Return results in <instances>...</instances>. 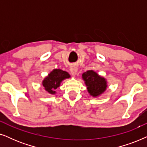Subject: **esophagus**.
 I'll use <instances>...</instances> for the list:
<instances>
[{"instance_id":"34e87169","label":"esophagus","mask_w":147,"mask_h":147,"mask_svg":"<svg viewBox=\"0 0 147 147\" xmlns=\"http://www.w3.org/2000/svg\"><path fill=\"white\" fill-rule=\"evenodd\" d=\"M77 71H78L77 66L76 65L71 66V67H70V72H71L72 76H75L76 74H77Z\"/></svg>"}]
</instances>
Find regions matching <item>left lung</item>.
<instances>
[{
	"label": "left lung",
	"mask_w": 147,
	"mask_h": 147,
	"mask_svg": "<svg viewBox=\"0 0 147 147\" xmlns=\"http://www.w3.org/2000/svg\"><path fill=\"white\" fill-rule=\"evenodd\" d=\"M82 79L87 86L88 93L93 97H98L104 93L107 88V81L104 77L94 71L88 70L82 74Z\"/></svg>",
	"instance_id": "1"
}]
</instances>
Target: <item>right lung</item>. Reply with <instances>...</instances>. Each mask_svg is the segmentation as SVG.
I'll list each match as a JSON object with an SVG mask.
<instances>
[{
    "label": "right lung",
    "mask_w": 147,
    "mask_h": 147,
    "mask_svg": "<svg viewBox=\"0 0 147 147\" xmlns=\"http://www.w3.org/2000/svg\"><path fill=\"white\" fill-rule=\"evenodd\" d=\"M69 78L70 75L67 71L60 69H55L44 78L42 82V85L48 93L55 94L56 92L55 90L59 87L61 82Z\"/></svg>",
    "instance_id": "1"
}]
</instances>
